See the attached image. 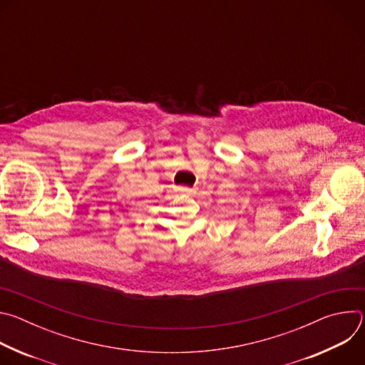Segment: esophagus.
Listing matches in <instances>:
<instances>
[{"label": "esophagus", "instance_id": "1", "mask_svg": "<svg viewBox=\"0 0 365 365\" xmlns=\"http://www.w3.org/2000/svg\"><path fill=\"white\" fill-rule=\"evenodd\" d=\"M178 192H179V193H183V195H192V193H195V189L186 187V186H179V187H178Z\"/></svg>", "mask_w": 365, "mask_h": 365}]
</instances>
